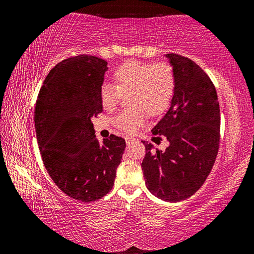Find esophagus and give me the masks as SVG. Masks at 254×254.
I'll list each match as a JSON object with an SVG mask.
<instances>
[{"instance_id": "esophagus-1", "label": "esophagus", "mask_w": 254, "mask_h": 254, "mask_svg": "<svg viewBox=\"0 0 254 254\" xmlns=\"http://www.w3.org/2000/svg\"><path fill=\"white\" fill-rule=\"evenodd\" d=\"M134 141H135V137L130 136V135H127V136H126V142H127V145L133 143V142H134Z\"/></svg>"}]
</instances>
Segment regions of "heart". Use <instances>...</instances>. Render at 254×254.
<instances>
[{
  "instance_id": "b5f03b06",
  "label": "heart",
  "mask_w": 254,
  "mask_h": 254,
  "mask_svg": "<svg viewBox=\"0 0 254 254\" xmlns=\"http://www.w3.org/2000/svg\"><path fill=\"white\" fill-rule=\"evenodd\" d=\"M117 87L105 84L101 88V103L106 111H114L122 95L128 96V106L135 109L120 113L114 124L121 130L134 132L144 121V111L159 114L168 105L175 87L174 69L169 64L127 62L114 71Z\"/></svg>"
}]
</instances>
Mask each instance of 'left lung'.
<instances>
[{"instance_id":"left-lung-1","label":"left lung","mask_w":254,"mask_h":254,"mask_svg":"<svg viewBox=\"0 0 254 254\" xmlns=\"http://www.w3.org/2000/svg\"><path fill=\"white\" fill-rule=\"evenodd\" d=\"M175 74L170 107L157 126L169 145L160 151L143 141L145 186L158 198L177 203L195 194L212 170L220 145V104L207 74L189 58L167 54ZM153 142L160 140L153 136Z\"/></svg>"}]
</instances>
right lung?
I'll list each match as a JSON object with an SVG mask.
<instances>
[{
	"label": "right lung",
	"instance_id": "right-lung-1",
	"mask_svg": "<svg viewBox=\"0 0 254 254\" xmlns=\"http://www.w3.org/2000/svg\"><path fill=\"white\" fill-rule=\"evenodd\" d=\"M107 62L79 55L58 63L47 75L34 111L42 161L60 190L91 203L114 185L126 141L112 134L98 142L92 118L103 112L101 88Z\"/></svg>",
	"mask_w": 254,
	"mask_h": 254
}]
</instances>
